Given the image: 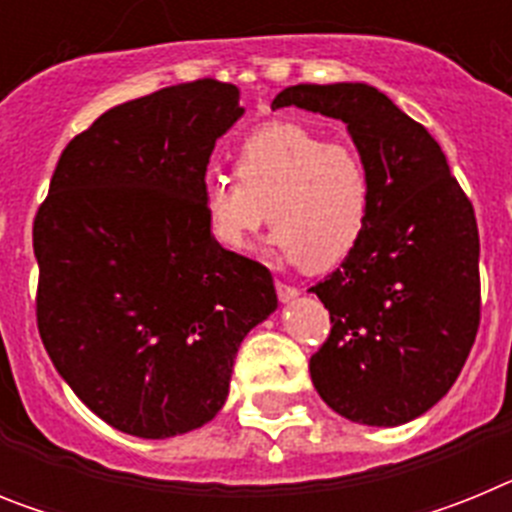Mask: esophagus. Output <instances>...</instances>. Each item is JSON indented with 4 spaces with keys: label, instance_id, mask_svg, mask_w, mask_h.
<instances>
[{
    "label": "esophagus",
    "instance_id": "obj_1",
    "mask_svg": "<svg viewBox=\"0 0 512 512\" xmlns=\"http://www.w3.org/2000/svg\"><path fill=\"white\" fill-rule=\"evenodd\" d=\"M277 295H279V300H282V302H292L297 295H300V289L292 287V284L277 282Z\"/></svg>",
    "mask_w": 512,
    "mask_h": 512
}]
</instances>
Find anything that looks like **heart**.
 <instances>
[{
	"instance_id": "heart-1",
	"label": "heart",
	"mask_w": 512,
	"mask_h": 512,
	"mask_svg": "<svg viewBox=\"0 0 512 512\" xmlns=\"http://www.w3.org/2000/svg\"><path fill=\"white\" fill-rule=\"evenodd\" d=\"M235 176L205 184V217L212 241L246 251L264 228L287 264L325 271L348 259L372 215L374 187L364 158L330 143L302 122H269L243 138Z\"/></svg>"
}]
</instances>
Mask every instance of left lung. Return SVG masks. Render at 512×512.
Listing matches in <instances>:
<instances>
[{"mask_svg":"<svg viewBox=\"0 0 512 512\" xmlns=\"http://www.w3.org/2000/svg\"><path fill=\"white\" fill-rule=\"evenodd\" d=\"M292 104L346 122L374 187L359 246L310 287L330 312L312 384L354 423H408L451 390L477 338L474 207L433 135L379 89L297 84L271 110Z\"/></svg>","mask_w":512,"mask_h":512,"instance_id":"1","label":"left lung"}]
</instances>
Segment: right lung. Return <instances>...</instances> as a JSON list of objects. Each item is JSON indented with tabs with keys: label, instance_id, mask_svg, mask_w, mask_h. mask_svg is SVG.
<instances>
[{
	"label": "right lung",
	"instance_id": "obj_1",
	"mask_svg": "<svg viewBox=\"0 0 512 512\" xmlns=\"http://www.w3.org/2000/svg\"><path fill=\"white\" fill-rule=\"evenodd\" d=\"M238 99L233 84L197 79L117 104L63 148L35 215L45 351L130 436L215 418L241 341L277 310L269 269L217 246L202 205Z\"/></svg>",
	"mask_w": 512,
	"mask_h": 512
}]
</instances>
